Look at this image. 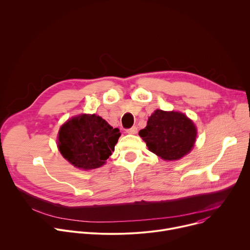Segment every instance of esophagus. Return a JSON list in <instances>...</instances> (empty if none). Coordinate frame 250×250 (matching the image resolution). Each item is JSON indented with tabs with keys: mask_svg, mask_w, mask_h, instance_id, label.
Segmentation results:
<instances>
[{
	"mask_svg": "<svg viewBox=\"0 0 250 250\" xmlns=\"http://www.w3.org/2000/svg\"><path fill=\"white\" fill-rule=\"evenodd\" d=\"M126 132L129 133V134H135L137 132V127L136 126H132V127L126 129Z\"/></svg>",
	"mask_w": 250,
	"mask_h": 250,
	"instance_id": "1",
	"label": "esophagus"
}]
</instances>
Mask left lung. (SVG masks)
Here are the masks:
<instances>
[{
    "label": "left lung",
    "instance_id": "8db88e82",
    "mask_svg": "<svg viewBox=\"0 0 250 250\" xmlns=\"http://www.w3.org/2000/svg\"><path fill=\"white\" fill-rule=\"evenodd\" d=\"M148 149L164 160H179L194 147L197 128L183 113L156 110L139 131Z\"/></svg>",
    "mask_w": 250,
    "mask_h": 250
}]
</instances>
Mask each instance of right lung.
<instances>
[{"label":"right lung","mask_w":250,"mask_h":250,"mask_svg":"<svg viewBox=\"0 0 250 250\" xmlns=\"http://www.w3.org/2000/svg\"><path fill=\"white\" fill-rule=\"evenodd\" d=\"M121 136L99 116L79 115L68 120L58 132V149L62 156L77 168L91 170L104 164Z\"/></svg>","instance_id":"obj_1"}]
</instances>
